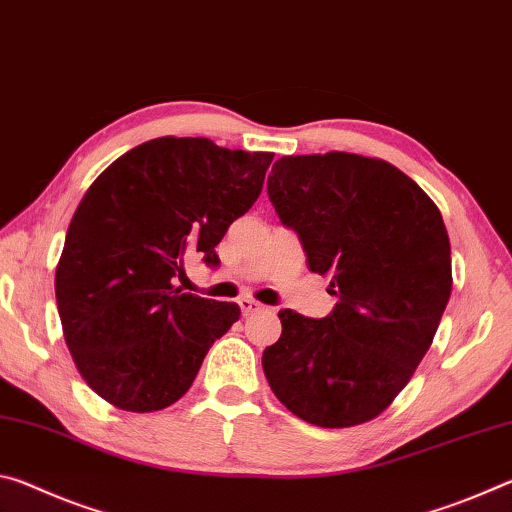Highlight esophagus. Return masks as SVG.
Instances as JSON below:
<instances>
[{
	"instance_id": "esophagus-1",
	"label": "esophagus",
	"mask_w": 512,
	"mask_h": 512,
	"mask_svg": "<svg viewBox=\"0 0 512 512\" xmlns=\"http://www.w3.org/2000/svg\"><path fill=\"white\" fill-rule=\"evenodd\" d=\"M239 307H241V314H244V316H250V314H255V311L266 309L264 305H259V302L253 300V298H241Z\"/></svg>"
}]
</instances>
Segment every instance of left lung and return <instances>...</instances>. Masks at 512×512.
<instances>
[{"mask_svg":"<svg viewBox=\"0 0 512 512\" xmlns=\"http://www.w3.org/2000/svg\"><path fill=\"white\" fill-rule=\"evenodd\" d=\"M268 198L339 298L320 320L277 314L282 334L262 357L271 391L316 427L377 418L420 366L452 293L443 216L393 164L341 151L284 155Z\"/></svg>","mask_w":512,"mask_h":512,"instance_id":"8db88e82","label":"left lung"}]
</instances>
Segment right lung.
Masks as SVG:
<instances>
[{
	"label": "right lung",
	"mask_w": 512,
	"mask_h": 512,
	"mask_svg": "<svg viewBox=\"0 0 512 512\" xmlns=\"http://www.w3.org/2000/svg\"><path fill=\"white\" fill-rule=\"evenodd\" d=\"M273 153L230 151L207 137H158L94 180L69 223L56 302L72 359L94 393L151 413L183 397L207 350L237 323L235 302L176 287L262 194Z\"/></svg>",
	"instance_id": "1"
}]
</instances>
